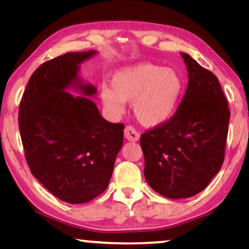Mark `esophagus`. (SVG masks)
<instances>
[{"mask_svg": "<svg viewBox=\"0 0 249 249\" xmlns=\"http://www.w3.org/2000/svg\"><path fill=\"white\" fill-rule=\"evenodd\" d=\"M124 138L129 142H137L139 141V132L136 131L135 128L128 125L124 129Z\"/></svg>", "mask_w": 249, "mask_h": 249, "instance_id": "esophagus-1", "label": "esophagus"}]
</instances>
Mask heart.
Segmentation results:
<instances>
[{
    "mask_svg": "<svg viewBox=\"0 0 249 249\" xmlns=\"http://www.w3.org/2000/svg\"><path fill=\"white\" fill-rule=\"evenodd\" d=\"M111 87L100 89L102 103L114 115L124 110V102H132V111L141 124L156 128L175 117L183 93V80L173 68L141 62L113 73Z\"/></svg>",
    "mask_w": 249,
    "mask_h": 249,
    "instance_id": "1",
    "label": "heart"
}]
</instances>
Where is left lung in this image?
I'll list each match as a JSON object with an SVG mask.
<instances>
[{"mask_svg":"<svg viewBox=\"0 0 249 249\" xmlns=\"http://www.w3.org/2000/svg\"><path fill=\"white\" fill-rule=\"evenodd\" d=\"M181 54L188 86L175 117L141 136L144 176L149 187L168 198H189L220 171L230 111L219 79L192 56Z\"/></svg>","mask_w":249,"mask_h":249,"instance_id":"8db88e82","label":"left lung"}]
</instances>
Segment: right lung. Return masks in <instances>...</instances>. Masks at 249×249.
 <instances>
[{
  "label": "right lung",
  "mask_w": 249,
  "mask_h": 249,
  "mask_svg": "<svg viewBox=\"0 0 249 249\" xmlns=\"http://www.w3.org/2000/svg\"><path fill=\"white\" fill-rule=\"evenodd\" d=\"M97 52H69L44 62L32 74L19 107V130L32 175L54 196L87 203L107 188L124 144L122 124L102 117L91 84L78 74ZM73 88L86 97H73Z\"/></svg>",
  "instance_id": "right-lung-1"
}]
</instances>
